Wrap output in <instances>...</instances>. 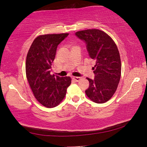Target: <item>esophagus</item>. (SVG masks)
Segmentation results:
<instances>
[{"mask_svg": "<svg viewBox=\"0 0 147 147\" xmlns=\"http://www.w3.org/2000/svg\"><path fill=\"white\" fill-rule=\"evenodd\" d=\"M72 78H73L74 80H75L76 82H78L81 79V77H77V76H72Z\"/></svg>", "mask_w": 147, "mask_h": 147, "instance_id": "obj_1", "label": "esophagus"}]
</instances>
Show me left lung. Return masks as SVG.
Wrapping results in <instances>:
<instances>
[{
	"instance_id": "1",
	"label": "left lung",
	"mask_w": 147,
	"mask_h": 147,
	"mask_svg": "<svg viewBox=\"0 0 147 147\" xmlns=\"http://www.w3.org/2000/svg\"><path fill=\"white\" fill-rule=\"evenodd\" d=\"M76 36L86 45L88 54L96 62L94 78H88L87 96L94 102L108 101L117 88L121 74V62L117 47L108 34L96 29L77 32Z\"/></svg>"
}]
</instances>
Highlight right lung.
Masks as SVG:
<instances>
[{"label": "right lung", "mask_w": 147, "mask_h": 147, "mask_svg": "<svg viewBox=\"0 0 147 147\" xmlns=\"http://www.w3.org/2000/svg\"><path fill=\"white\" fill-rule=\"evenodd\" d=\"M69 34H46L34 39L27 54L26 74L34 95L47 108L58 106L71 85L69 76L51 75L52 63L58 45Z\"/></svg>", "instance_id": "add662e5"}]
</instances>
